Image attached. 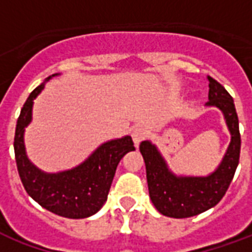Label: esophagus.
Wrapping results in <instances>:
<instances>
[{
	"label": "esophagus",
	"mask_w": 252,
	"mask_h": 252,
	"mask_svg": "<svg viewBox=\"0 0 252 252\" xmlns=\"http://www.w3.org/2000/svg\"><path fill=\"white\" fill-rule=\"evenodd\" d=\"M132 139H133V143H135V146H139L140 143L146 139V136H147V131L144 129V128H142V126H136L133 131H132Z\"/></svg>",
	"instance_id": "34e87169"
}]
</instances>
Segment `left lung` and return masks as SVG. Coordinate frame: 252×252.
<instances>
[{
    "label": "left lung",
    "instance_id": "1",
    "mask_svg": "<svg viewBox=\"0 0 252 252\" xmlns=\"http://www.w3.org/2000/svg\"><path fill=\"white\" fill-rule=\"evenodd\" d=\"M209 101L206 105L221 110L231 132V143L221 164L208 177H175L164 163L158 150L150 142L140 143L146 162L150 198L162 215L185 219L211 209L219 204L232 181L240 157V132L233 98L221 83L208 77Z\"/></svg>",
    "mask_w": 252,
    "mask_h": 252
}]
</instances>
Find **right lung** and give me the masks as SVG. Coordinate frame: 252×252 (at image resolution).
I'll return each instance as SVG.
<instances>
[{
  "label": "right lung",
  "mask_w": 252,
  "mask_h": 252,
  "mask_svg": "<svg viewBox=\"0 0 252 252\" xmlns=\"http://www.w3.org/2000/svg\"><path fill=\"white\" fill-rule=\"evenodd\" d=\"M43 88L41 83L30 94L17 119L14 157L19 175L27 193L47 211L68 219H85L104 205L117 164L126 153L135 150V146L131 136L112 140L99 146L86 162L75 169L59 174L41 173L27 158L23 136L24 128L32 119L33 98Z\"/></svg>",
  "instance_id": "right-lung-1"
}]
</instances>
